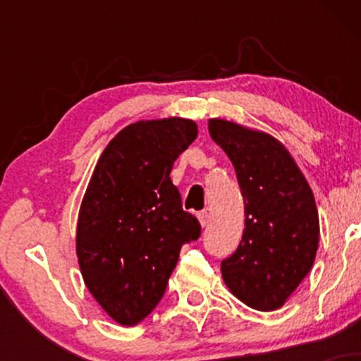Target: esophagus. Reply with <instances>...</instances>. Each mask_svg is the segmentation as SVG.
Segmentation results:
<instances>
[{"label":"esophagus","mask_w":361,"mask_h":361,"mask_svg":"<svg viewBox=\"0 0 361 361\" xmlns=\"http://www.w3.org/2000/svg\"><path fill=\"white\" fill-rule=\"evenodd\" d=\"M198 221H200L202 227L209 226V222H210V214H209V210H202V212L198 214Z\"/></svg>","instance_id":"1"}]
</instances>
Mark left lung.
Masks as SVG:
<instances>
[{"mask_svg": "<svg viewBox=\"0 0 361 361\" xmlns=\"http://www.w3.org/2000/svg\"><path fill=\"white\" fill-rule=\"evenodd\" d=\"M209 132L234 164L246 215L238 250L221 263L222 279L250 307L280 309L316 259L312 190L287 147L270 134L221 118L209 120Z\"/></svg>", "mask_w": 361, "mask_h": 361, "instance_id": "1", "label": "left lung"}]
</instances>
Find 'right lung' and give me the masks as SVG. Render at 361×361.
Returning a JSON list of instances; mask_svg holds the SVG:
<instances>
[{
	"instance_id": "right-lung-1",
	"label": "right lung",
	"mask_w": 361,
	"mask_h": 361,
	"mask_svg": "<svg viewBox=\"0 0 361 361\" xmlns=\"http://www.w3.org/2000/svg\"><path fill=\"white\" fill-rule=\"evenodd\" d=\"M193 120L130 123L102 152L82 197L76 255L82 280L115 322L134 326L163 299L200 222L181 207L169 173L197 139Z\"/></svg>"
}]
</instances>
